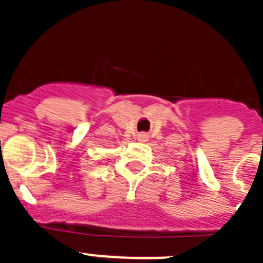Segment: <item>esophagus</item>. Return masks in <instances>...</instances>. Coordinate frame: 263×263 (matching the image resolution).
Instances as JSON below:
<instances>
[{
  "mask_svg": "<svg viewBox=\"0 0 263 263\" xmlns=\"http://www.w3.org/2000/svg\"><path fill=\"white\" fill-rule=\"evenodd\" d=\"M145 138H146L145 134H139L138 136V139H141V141H145Z\"/></svg>",
  "mask_w": 263,
  "mask_h": 263,
  "instance_id": "34e87169",
  "label": "esophagus"
}]
</instances>
